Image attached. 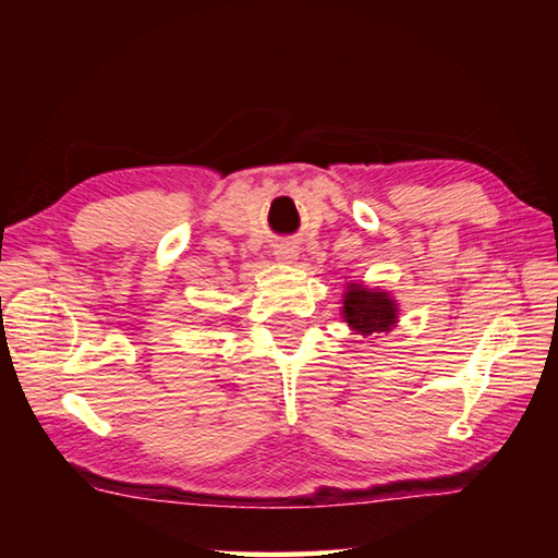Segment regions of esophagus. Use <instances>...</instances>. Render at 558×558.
<instances>
[{"label":"esophagus","instance_id":"esophagus-1","mask_svg":"<svg viewBox=\"0 0 558 558\" xmlns=\"http://www.w3.org/2000/svg\"><path fill=\"white\" fill-rule=\"evenodd\" d=\"M272 256H276L280 263H292L298 258V251L292 243H278L276 251H272Z\"/></svg>","mask_w":558,"mask_h":558}]
</instances>
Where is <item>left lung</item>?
Returning <instances> with one entry per match:
<instances>
[{
    "instance_id": "8db88e82",
    "label": "left lung",
    "mask_w": 558,
    "mask_h": 558,
    "mask_svg": "<svg viewBox=\"0 0 558 558\" xmlns=\"http://www.w3.org/2000/svg\"><path fill=\"white\" fill-rule=\"evenodd\" d=\"M342 302V317L354 335L369 337L379 332H391L396 323H399V305L384 290L349 282Z\"/></svg>"
}]
</instances>
